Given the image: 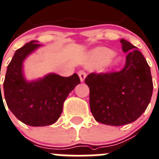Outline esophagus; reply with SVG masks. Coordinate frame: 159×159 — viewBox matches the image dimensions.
Wrapping results in <instances>:
<instances>
[{"instance_id":"1","label":"esophagus","mask_w":159,"mask_h":159,"mask_svg":"<svg viewBox=\"0 0 159 159\" xmlns=\"http://www.w3.org/2000/svg\"><path fill=\"white\" fill-rule=\"evenodd\" d=\"M78 76H79L80 80H81V82H84V79H85V77H86V74L85 72H84L83 70H80L78 72Z\"/></svg>"}]
</instances>
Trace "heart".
Segmentation results:
<instances>
[{"mask_svg": "<svg viewBox=\"0 0 159 159\" xmlns=\"http://www.w3.org/2000/svg\"><path fill=\"white\" fill-rule=\"evenodd\" d=\"M122 57L113 53L107 48H97L89 55L88 64L90 66H99L101 70L107 71L121 65Z\"/></svg>", "mask_w": 159, "mask_h": 159, "instance_id": "1", "label": "heart"}]
</instances>
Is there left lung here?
I'll use <instances>...</instances> for the list:
<instances>
[{
  "label": "left lung",
  "mask_w": 159,
  "mask_h": 159,
  "mask_svg": "<svg viewBox=\"0 0 159 159\" xmlns=\"http://www.w3.org/2000/svg\"><path fill=\"white\" fill-rule=\"evenodd\" d=\"M128 53L119 72L92 73L84 81L89 88L90 110L96 121L120 126L133 122L151 101L153 82L149 65L142 53L128 41L121 39Z\"/></svg>",
  "instance_id": "8db88e82"
}]
</instances>
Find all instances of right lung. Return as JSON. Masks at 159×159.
Returning <instances> with one entry per match:
<instances>
[{"instance_id":"add662e5","label":"right lung","mask_w":159,"mask_h":159,"mask_svg":"<svg viewBox=\"0 0 159 159\" xmlns=\"http://www.w3.org/2000/svg\"><path fill=\"white\" fill-rule=\"evenodd\" d=\"M38 42L31 41L16 50L7 68L3 91L0 85V98L4 93L11 113L24 124L35 127L54 124L61 115L68 95L81 82L77 74L62 77L54 73L27 81L23 62L42 46Z\"/></svg>"}]
</instances>
